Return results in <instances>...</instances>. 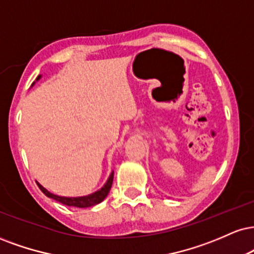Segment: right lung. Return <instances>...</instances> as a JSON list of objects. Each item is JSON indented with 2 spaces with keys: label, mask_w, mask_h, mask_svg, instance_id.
Wrapping results in <instances>:
<instances>
[{
  "label": "right lung",
  "mask_w": 254,
  "mask_h": 254,
  "mask_svg": "<svg viewBox=\"0 0 254 254\" xmlns=\"http://www.w3.org/2000/svg\"><path fill=\"white\" fill-rule=\"evenodd\" d=\"M38 79H40V75L38 78H36V80H38ZM112 182H114V173H111V175H110L108 182L104 185V187L102 189H99V190L96 191V193L87 195V196H80V197L58 196V195H54V194L50 193V191H48L47 189H45L44 187H42L40 183H38V186H39V188L41 189L42 193L46 195V196L54 198L56 201H59L60 203L66 204V206L78 207V208H86V207H91V206H94V204L100 203L104 200V198L108 196L110 189H111Z\"/></svg>",
  "instance_id": "obj_1"
}]
</instances>
